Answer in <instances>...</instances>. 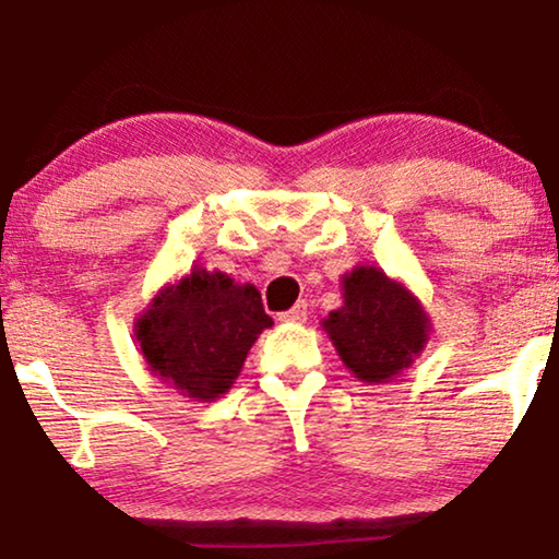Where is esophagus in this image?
Masks as SVG:
<instances>
[{
  "instance_id": "obj_1",
  "label": "esophagus",
  "mask_w": 559,
  "mask_h": 559,
  "mask_svg": "<svg viewBox=\"0 0 559 559\" xmlns=\"http://www.w3.org/2000/svg\"><path fill=\"white\" fill-rule=\"evenodd\" d=\"M306 317H309V306H306V301H298L294 309L281 313L283 321H306Z\"/></svg>"
}]
</instances>
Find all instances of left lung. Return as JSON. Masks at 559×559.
<instances>
[{
	"mask_svg": "<svg viewBox=\"0 0 559 559\" xmlns=\"http://www.w3.org/2000/svg\"><path fill=\"white\" fill-rule=\"evenodd\" d=\"M342 290L344 304L321 324L349 372L361 382H388L411 367L430 334L418 298L372 265L347 273Z\"/></svg>",
	"mask_w": 559,
	"mask_h": 559,
	"instance_id": "1",
	"label": "left lung"
}]
</instances>
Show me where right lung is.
Instances as JSON below:
<instances>
[{
  "label": "right lung",
  "mask_w": 559,
  "mask_h": 559,
  "mask_svg": "<svg viewBox=\"0 0 559 559\" xmlns=\"http://www.w3.org/2000/svg\"><path fill=\"white\" fill-rule=\"evenodd\" d=\"M273 326L261 294L227 273L192 269L162 288L136 321L144 361L187 397L212 403L233 388L258 334Z\"/></svg>",
  "instance_id": "1"
}]
</instances>
